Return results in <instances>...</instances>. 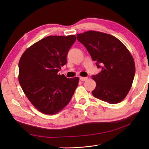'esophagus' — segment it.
<instances>
[{
    "label": "esophagus",
    "mask_w": 149,
    "mask_h": 149,
    "mask_svg": "<svg viewBox=\"0 0 149 149\" xmlns=\"http://www.w3.org/2000/svg\"><path fill=\"white\" fill-rule=\"evenodd\" d=\"M79 79L81 81H86L88 79V78H86V77H80Z\"/></svg>",
    "instance_id": "esophagus-1"
}]
</instances>
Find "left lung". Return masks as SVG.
Instances as JSON below:
<instances>
[{"label":"left lung","instance_id":"left-lung-1","mask_svg":"<svg viewBox=\"0 0 149 149\" xmlns=\"http://www.w3.org/2000/svg\"><path fill=\"white\" fill-rule=\"evenodd\" d=\"M77 40L87 49L101 71L93 75L96 86L94 97L117 104L127 95L136 73L133 58L127 48L114 36L96 31L78 34Z\"/></svg>","mask_w":149,"mask_h":149}]
</instances>
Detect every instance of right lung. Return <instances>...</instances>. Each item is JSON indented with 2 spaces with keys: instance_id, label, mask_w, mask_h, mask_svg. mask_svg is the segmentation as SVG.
Masks as SVG:
<instances>
[{
  "instance_id": "add662e5",
  "label": "right lung",
  "mask_w": 149,
  "mask_h": 149,
  "mask_svg": "<svg viewBox=\"0 0 149 149\" xmlns=\"http://www.w3.org/2000/svg\"><path fill=\"white\" fill-rule=\"evenodd\" d=\"M75 35L48 36L23 53L19 63V81L35 107L54 114L68 104L77 88L79 78H67L58 72L66 63Z\"/></svg>"
}]
</instances>
